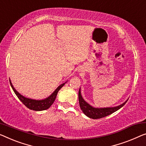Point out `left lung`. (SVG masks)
<instances>
[{
	"label": "left lung",
	"mask_w": 146,
	"mask_h": 146,
	"mask_svg": "<svg viewBox=\"0 0 146 146\" xmlns=\"http://www.w3.org/2000/svg\"><path fill=\"white\" fill-rule=\"evenodd\" d=\"M129 100V99H128ZM127 100L124 103H123L121 105L115 106V107H111V108H94L93 106H90V104L87 103V102L84 100L81 95V92H80V88L79 91V105L80 108L81 109L82 111L84 113V114L86 115L89 118L93 119H97L103 118L104 117L108 116L112 114L113 113L116 111L119 110L121 109L125 104L127 103L128 101Z\"/></svg>",
	"instance_id": "obj_1"
}]
</instances>
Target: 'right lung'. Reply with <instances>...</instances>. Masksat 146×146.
<instances>
[{
    "mask_svg": "<svg viewBox=\"0 0 146 146\" xmlns=\"http://www.w3.org/2000/svg\"><path fill=\"white\" fill-rule=\"evenodd\" d=\"M10 83L13 89V90H14V92H15V94H16L17 98L19 99V100L22 102L26 107L30 109V110L34 111H43L48 109L52 105V104L54 103V101H55L56 96H57L58 91L62 88V86L66 83V82H65V83L60 84V85L52 92V94L50 96H49L48 98H46L40 100H36L28 98L23 96V95L19 94L16 89L14 88V87L12 85V82H11L10 80Z\"/></svg>",
    "mask_w": 146,
    "mask_h": 146,
    "instance_id": "add662e5",
    "label": "right lung"
}]
</instances>
